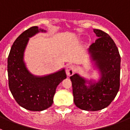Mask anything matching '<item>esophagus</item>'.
<instances>
[{
  "label": "esophagus",
  "mask_w": 130,
  "mask_h": 130,
  "mask_svg": "<svg viewBox=\"0 0 130 130\" xmlns=\"http://www.w3.org/2000/svg\"><path fill=\"white\" fill-rule=\"evenodd\" d=\"M75 71V67L73 65H69L66 67V73L68 76H71Z\"/></svg>",
  "instance_id": "obj_1"
}]
</instances>
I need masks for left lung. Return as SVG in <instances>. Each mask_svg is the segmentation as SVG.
Listing matches in <instances>:
<instances>
[{"label": "left lung", "mask_w": 130, "mask_h": 130, "mask_svg": "<svg viewBox=\"0 0 130 130\" xmlns=\"http://www.w3.org/2000/svg\"><path fill=\"white\" fill-rule=\"evenodd\" d=\"M98 39L89 48L91 57L101 72V78L90 86L77 74L70 77L74 103L78 108L98 111L107 107L114 100L120 85L121 57L114 40L104 31L94 29Z\"/></svg>", "instance_id": "left-lung-1"}]
</instances>
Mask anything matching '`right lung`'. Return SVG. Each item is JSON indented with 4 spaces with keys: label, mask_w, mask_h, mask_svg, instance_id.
<instances>
[{
    "label": "right lung",
    "mask_w": 130,
    "mask_h": 130,
    "mask_svg": "<svg viewBox=\"0 0 130 130\" xmlns=\"http://www.w3.org/2000/svg\"><path fill=\"white\" fill-rule=\"evenodd\" d=\"M40 31L43 30L33 26L22 33L13 43L8 57L10 90L20 106L31 111L50 107L57 87L67 77L64 69L42 77H35L27 70L23 61L24 52L29 38Z\"/></svg>",
    "instance_id": "add662e5"
}]
</instances>
